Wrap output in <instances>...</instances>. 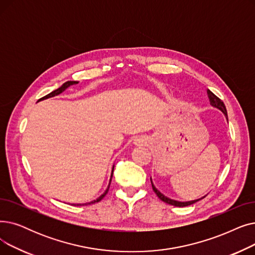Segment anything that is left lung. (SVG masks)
<instances>
[{"mask_svg": "<svg viewBox=\"0 0 255 255\" xmlns=\"http://www.w3.org/2000/svg\"><path fill=\"white\" fill-rule=\"evenodd\" d=\"M208 95H209V99H210L211 105H212L213 107H215V108H218V109H219V110H221V111L224 113V115L226 116V119H227V111H226V108H225L224 103H223L219 98H218V96H216L211 90H208ZM227 120H228V119H227ZM150 181H151V178H150ZM151 186H152V190L154 191V193L156 194L157 197H159L162 201H164V202H166V203H168V204L174 205V207H179V208L188 207V205H191V204H193V203H195V202H197V201H199L200 199H202V198L205 197V196H204V197H202V198H200V199L192 200V201H186V202H181V201L173 200V199H170V198H168V197L164 196L160 191H157V190L155 189V187H154L153 184H152V181H151Z\"/></svg>", "mask_w": 255, "mask_h": 255, "instance_id": "left-lung-1", "label": "left lung"}]
</instances>
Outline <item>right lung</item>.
<instances>
[{"label": "right lung", "instance_id": "add662e5", "mask_svg": "<svg viewBox=\"0 0 255 255\" xmlns=\"http://www.w3.org/2000/svg\"><path fill=\"white\" fill-rule=\"evenodd\" d=\"M79 82H77V81H67V82H65L61 87H59L58 89H56V90H54V91H52L51 93H48L47 95H45V96H43V98H41L39 101H41V100H46V99H48V98H53V96H56V95H58V94H60V93H62L66 88H68L70 85H75V84H78ZM113 170H114V167H113V169H112V174H111V178H110V183H109V186H108V188H107V190L105 191V193H103L102 195L98 198V199H95V200H93V201H90V202H88V203H85V204H93V203H95V202H99V201H101L106 195H107V193H108V191H109V188H110V184H111V179H112V176H113ZM76 205V204H75ZM77 205H84V204H77Z\"/></svg>", "mask_w": 255, "mask_h": 255}]
</instances>
